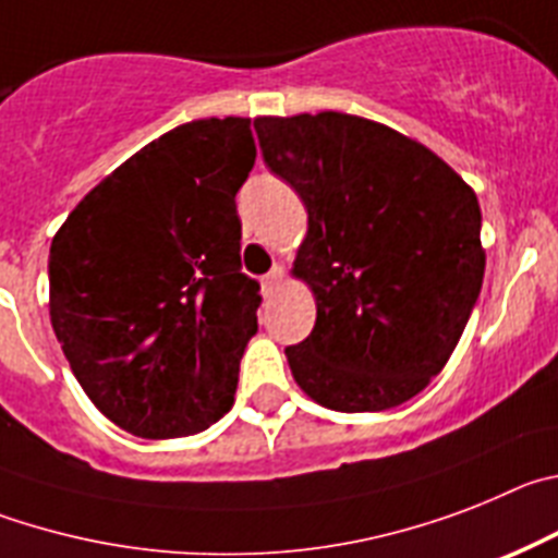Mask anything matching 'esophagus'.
<instances>
[{
	"mask_svg": "<svg viewBox=\"0 0 558 558\" xmlns=\"http://www.w3.org/2000/svg\"><path fill=\"white\" fill-rule=\"evenodd\" d=\"M283 278H286L283 267H272V269H269V272L264 275V278H260V294H264V298H272L275 291L280 289V283H283Z\"/></svg>",
	"mask_w": 558,
	"mask_h": 558,
	"instance_id": "1",
	"label": "esophagus"
}]
</instances>
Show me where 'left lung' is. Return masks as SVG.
<instances>
[{
    "label": "left lung",
    "instance_id": "obj_1",
    "mask_svg": "<svg viewBox=\"0 0 558 558\" xmlns=\"http://www.w3.org/2000/svg\"><path fill=\"white\" fill-rule=\"evenodd\" d=\"M269 172L308 210L294 275L314 330L286 348L333 411L405 403L448 364L484 283L478 197L428 147L350 113L255 119Z\"/></svg>",
    "mask_w": 558,
    "mask_h": 558
}]
</instances>
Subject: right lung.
Here are the masks:
<instances>
[{
  "mask_svg": "<svg viewBox=\"0 0 558 558\" xmlns=\"http://www.w3.org/2000/svg\"><path fill=\"white\" fill-rule=\"evenodd\" d=\"M250 119H197L124 160L49 250V316L74 378L144 439L199 434L233 405L260 286L242 272L235 192Z\"/></svg>",
  "mask_w": 558,
  "mask_h": 558,
  "instance_id": "add662e5",
  "label": "right lung"
}]
</instances>
